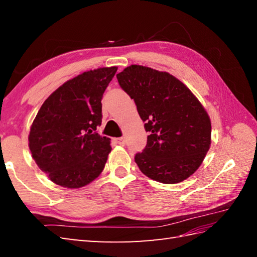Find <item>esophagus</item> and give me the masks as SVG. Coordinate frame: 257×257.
Segmentation results:
<instances>
[{
  "mask_svg": "<svg viewBox=\"0 0 257 257\" xmlns=\"http://www.w3.org/2000/svg\"><path fill=\"white\" fill-rule=\"evenodd\" d=\"M114 141H116V143L120 146H123L125 144V139L122 138V137L121 138H114Z\"/></svg>",
  "mask_w": 257,
  "mask_h": 257,
  "instance_id": "1",
  "label": "esophagus"
}]
</instances>
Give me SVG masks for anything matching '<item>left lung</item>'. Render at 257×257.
<instances>
[{"label":"left lung","instance_id":"1","mask_svg":"<svg viewBox=\"0 0 257 257\" xmlns=\"http://www.w3.org/2000/svg\"><path fill=\"white\" fill-rule=\"evenodd\" d=\"M150 135L135 161L147 177L173 184L193 174L211 145V120L191 90L167 72L132 65L117 74Z\"/></svg>","mask_w":257,"mask_h":257}]
</instances>
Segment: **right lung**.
<instances>
[{
	"instance_id": "1",
	"label": "right lung",
	"mask_w": 257,
	"mask_h": 257,
	"mask_svg": "<svg viewBox=\"0 0 257 257\" xmlns=\"http://www.w3.org/2000/svg\"><path fill=\"white\" fill-rule=\"evenodd\" d=\"M117 67L85 72L47 98L32 123L33 159L54 183L77 189L105 168L110 139L96 132L101 124V99Z\"/></svg>"
}]
</instances>
